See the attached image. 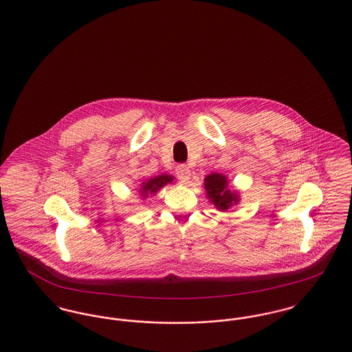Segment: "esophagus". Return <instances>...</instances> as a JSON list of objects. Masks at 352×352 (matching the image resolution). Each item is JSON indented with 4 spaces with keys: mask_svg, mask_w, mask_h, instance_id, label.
<instances>
[{
    "mask_svg": "<svg viewBox=\"0 0 352 352\" xmlns=\"http://www.w3.org/2000/svg\"><path fill=\"white\" fill-rule=\"evenodd\" d=\"M176 175L177 177L182 180V183H187L190 180V176H191V170L187 165H179L176 168Z\"/></svg>",
    "mask_w": 352,
    "mask_h": 352,
    "instance_id": "1",
    "label": "esophagus"
}]
</instances>
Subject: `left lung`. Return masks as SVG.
Listing matches in <instances>:
<instances>
[{
  "label": "left lung",
  "instance_id": "1",
  "mask_svg": "<svg viewBox=\"0 0 352 352\" xmlns=\"http://www.w3.org/2000/svg\"><path fill=\"white\" fill-rule=\"evenodd\" d=\"M204 190L208 201H211L219 211H228L234 204H239L240 194L237 190L229 187L228 176L223 173H210L204 177Z\"/></svg>",
  "mask_w": 352,
  "mask_h": 352
}]
</instances>
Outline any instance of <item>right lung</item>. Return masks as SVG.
<instances>
[{"label":"right lung","instance_id":"right-lung-1","mask_svg":"<svg viewBox=\"0 0 352 352\" xmlns=\"http://www.w3.org/2000/svg\"><path fill=\"white\" fill-rule=\"evenodd\" d=\"M173 180H175V177L172 175H166V173H161L158 176L151 177L141 183V188L138 190L140 195L142 197V199H146V198H149V195H155L166 184L173 183Z\"/></svg>","mask_w":352,"mask_h":352}]
</instances>
